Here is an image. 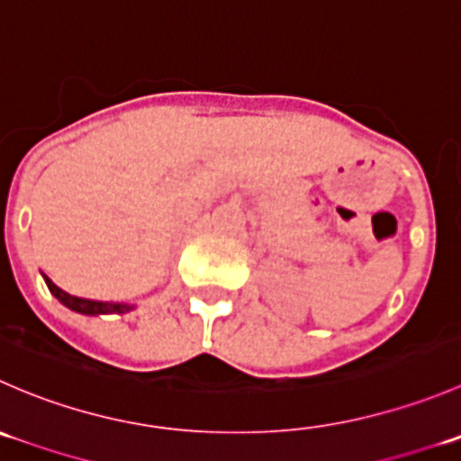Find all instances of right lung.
Masks as SVG:
<instances>
[{"mask_svg":"<svg viewBox=\"0 0 461 461\" xmlns=\"http://www.w3.org/2000/svg\"><path fill=\"white\" fill-rule=\"evenodd\" d=\"M44 281H47L49 290H51V293L56 294V297L60 299V302L65 303L67 308H71V311H76V312H83V315H101V312H126V311H131V308H132V306H126V303L92 302V299L76 297V294H69V293H65L62 288H58V285L53 284L49 276H44Z\"/></svg>","mask_w":461,"mask_h":461,"instance_id":"1","label":"right lung"}]
</instances>
